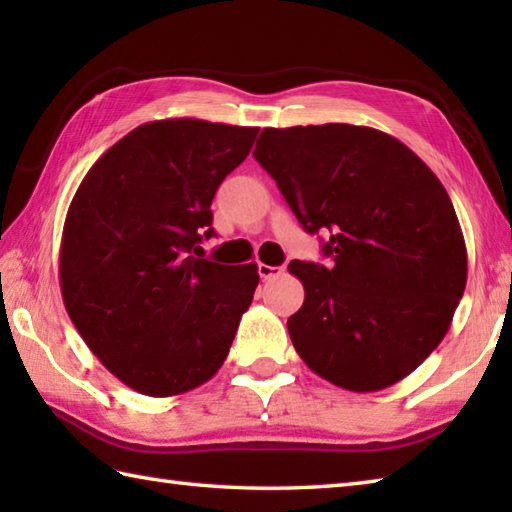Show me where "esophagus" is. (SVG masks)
Instances as JSON below:
<instances>
[{
  "mask_svg": "<svg viewBox=\"0 0 512 512\" xmlns=\"http://www.w3.org/2000/svg\"><path fill=\"white\" fill-rule=\"evenodd\" d=\"M259 277L262 279H275L279 275H284V268L281 266H268V264H259Z\"/></svg>",
  "mask_w": 512,
  "mask_h": 512,
  "instance_id": "1",
  "label": "esophagus"
}]
</instances>
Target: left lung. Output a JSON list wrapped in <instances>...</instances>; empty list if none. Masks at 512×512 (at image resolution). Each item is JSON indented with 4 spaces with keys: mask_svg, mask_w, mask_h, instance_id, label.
<instances>
[{
    "mask_svg": "<svg viewBox=\"0 0 512 512\" xmlns=\"http://www.w3.org/2000/svg\"><path fill=\"white\" fill-rule=\"evenodd\" d=\"M330 264L290 262L303 306L288 319L314 374L350 391L409 376L449 332L466 246L447 189L398 138L347 123L266 127L253 151Z\"/></svg>",
    "mask_w": 512,
    "mask_h": 512,
    "instance_id": "8db88e82",
    "label": "left lung"
}]
</instances>
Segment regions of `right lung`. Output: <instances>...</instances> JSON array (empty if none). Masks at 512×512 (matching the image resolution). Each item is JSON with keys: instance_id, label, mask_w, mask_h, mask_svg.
Instances as JSON below:
<instances>
[{"instance_id": "obj_1", "label": "right lung", "mask_w": 512, "mask_h": 512, "mask_svg": "<svg viewBox=\"0 0 512 512\" xmlns=\"http://www.w3.org/2000/svg\"><path fill=\"white\" fill-rule=\"evenodd\" d=\"M257 127L167 118L94 162L65 215L59 281L94 356L145 396L200 387L226 361L259 284L257 264L202 259L211 202Z\"/></svg>"}]
</instances>
